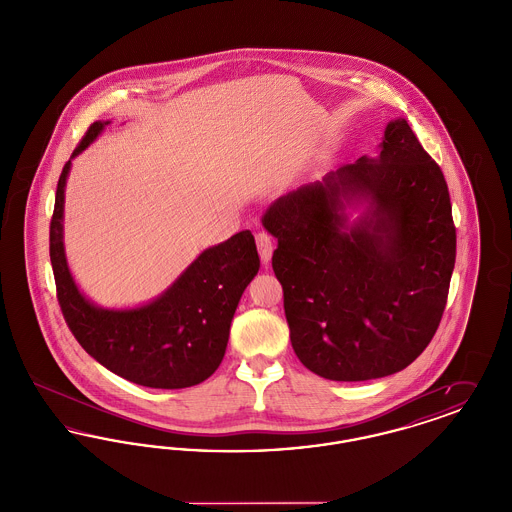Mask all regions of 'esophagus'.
<instances>
[{"instance_id":"34e87169","label":"esophagus","mask_w":512,"mask_h":512,"mask_svg":"<svg viewBox=\"0 0 512 512\" xmlns=\"http://www.w3.org/2000/svg\"><path fill=\"white\" fill-rule=\"evenodd\" d=\"M255 242H257V249H259V255H261V261L268 263L270 257H272V249H274V240L268 232H257L255 234Z\"/></svg>"}]
</instances>
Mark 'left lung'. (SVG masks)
Returning <instances> with one entry per match:
<instances>
[{
    "instance_id": "left-lung-1",
    "label": "left lung",
    "mask_w": 512,
    "mask_h": 512,
    "mask_svg": "<svg viewBox=\"0 0 512 512\" xmlns=\"http://www.w3.org/2000/svg\"><path fill=\"white\" fill-rule=\"evenodd\" d=\"M340 194L370 196L347 233ZM272 270L297 359L322 378L363 382L403 370L445 311L457 255L447 182L405 119L390 122L376 159L361 157L270 205Z\"/></svg>"
}]
</instances>
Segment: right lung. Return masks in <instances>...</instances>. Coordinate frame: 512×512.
I'll return each instance as SVG.
<instances>
[{
    "instance_id": "add662e5",
    "label": "right lung",
    "mask_w": 512,
    "mask_h": 512,
    "mask_svg": "<svg viewBox=\"0 0 512 512\" xmlns=\"http://www.w3.org/2000/svg\"><path fill=\"white\" fill-rule=\"evenodd\" d=\"M107 122H94L73 151L96 140ZM71 161L57 182L49 222V259L57 301L69 330L99 365L128 382L157 390L190 388L207 380L224 357L230 322L259 270L249 230L203 251L167 292L130 311L94 307L78 292L63 251V199Z\"/></svg>"
}]
</instances>
